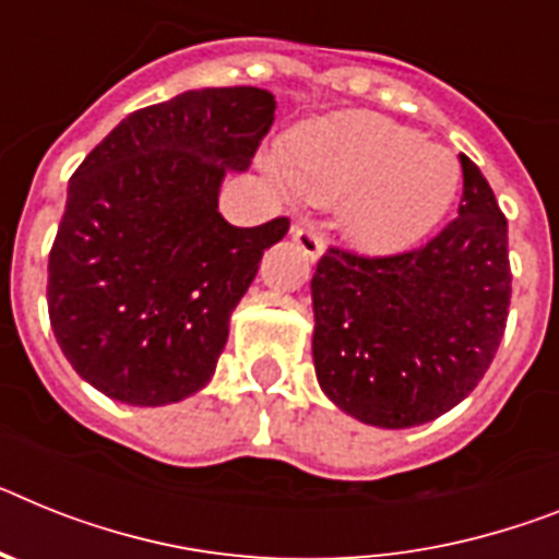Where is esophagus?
<instances>
[{"label": "esophagus", "instance_id": "1", "mask_svg": "<svg viewBox=\"0 0 559 559\" xmlns=\"http://www.w3.org/2000/svg\"><path fill=\"white\" fill-rule=\"evenodd\" d=\"M293 241L301 247V252L309 261H318V258L323 255V238L318 236L316 227H309V224H295Z\"/></svg>", "mask_w": 559, "mask_h": 559}]
</instances>
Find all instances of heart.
<instances>
[{"instance_id":"b5f03b06","label":"heart","mask_w":559,"mask_h":559,"mask_svg":"<svg viewBox=\"0 0 559 559\" xmlns=\"http://www.w3.org/2000/svg\"><path fill=\"white\" fill-rule=\"evenodd\" d=\"M281 185L323 204L341 201V229L358 250L395 252L420 241L452 207L461 164L452 150L372 112L309 124L270 162Z\"/></svg>"}]
</instances>
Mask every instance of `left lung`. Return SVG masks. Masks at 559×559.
<instances>
[{"mask_svg":"<svg viewBox=\"0 0 559 559\" xmlns=\"http://www.w3.org/2000/svg\"><path fill=\"white\" fill-rule=\"evenodd\" d=\"M457 218L429 243L367 258L330 247L312 275V360L323 395L360 424H429L480 383L511 301L509 224L461 156Z\"/></svg>","mask_w":559,"mask_h":559,"instance_id":"1","label":"left lung"}]
</instances>
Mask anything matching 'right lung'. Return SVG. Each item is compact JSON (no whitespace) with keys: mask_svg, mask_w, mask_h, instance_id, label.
<instances>
[{"mask_svg":"<svg viewBox=\"0 0 559 559\" xmlns=\"http://www.w3.org/2000/svg\"><path fill=\"white\" fill-rule=\"evenodd\" d=\"M275 121L261 87H204L121 119L68 185L48 312L70 367L107 397L164 406L207 386L264 250L289 218L218 213Z\"/></svg>","mask_w":559,"mask_h":559,"instance_id":"right-lung-1","label":"right lung"}]
</instances>
